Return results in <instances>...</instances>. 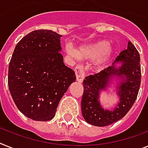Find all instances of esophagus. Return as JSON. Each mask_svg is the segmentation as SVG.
<instances>
[{"label":"esophagus","mask_w":148,"mask_h":148,"mask_svg":"<svg viewBox=\"0 0 148 148\" xmlns=\"http://www.w3.org/2000/svg\"><path fill=\"white\" fill-rule=\"evenodd\" d=\"M75 73L76 75L77 81L79 82H82L84 79L85 77V70H84V67L81 64H79L75 67Z\"/></svg>","instance_id":"34e87169"}]
</instances>
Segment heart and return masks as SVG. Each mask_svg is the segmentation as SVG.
<instances>
[{
  "mask_svg": "<svg viewBox=\"0 0 148 148\" xmlns=\"http://www.w3.org/2000/svg\"><path fill=\"white\" fill-rule=\"evenodd\" d=\"M112 48L106 41H99L90 45L82 47L75 51L71 46H67L66 52L73 57L82 59H97V66L103 65L110 57Z\"/></svg>",
  "mask_w": 148,
  "mask_h": 148,
  "instance_id": "heart-1",
  "label": "heart"
}]
</instances>
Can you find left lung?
Masks as SVG:
<instances>
[{"label": "left lung", "mask_w": 148, "mask_h": 148, "mask_svg": "<svg viewBox=\"0 0 148 148\" xmlns=\"http://www.w3.org/2000/svg\"><path fill=\"white\" fill-rule=\"evenodd\" d=\"M122 61L123 64L119 69L114 66L94 75L86 76L83 81L82 113L87 123L95 126H106L119 120L126 115L135 103L141 85L140 55L131 41L128 42L127 49L121 51L114 63ZM116 75L125 77L119 84L118 95L120 102L113 111H104L99 103V93L108 86L110 77Z\"/></svg>", "instance_id": "1"}]
</instances>
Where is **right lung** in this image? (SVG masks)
<instances>
[{"instance_id": "right-lung-1", "label": "right lung", "mask_w": 148, "mask_h": 148, "mask_svg": "<svg viewBox=\"0 0 148 148\" xmlns=\"http://www.w3.org/2000/svg\"><path fill=\"white\" fill-rule=\"evenodd\" d=\"M38 29L19 41L8 69V85L17 108L36 121L53 119L64 93L75 81V72L63 63L60 37Z\"/></svg>"}]
</instances>
